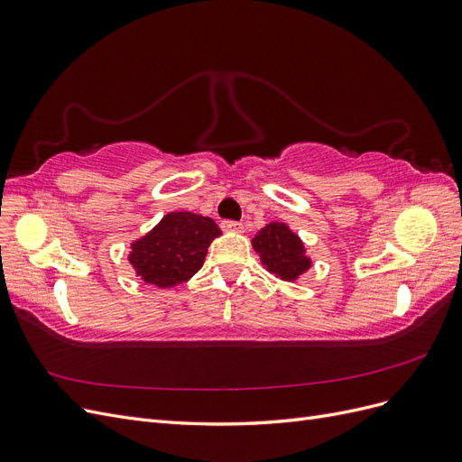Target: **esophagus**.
<instances>
[{
	"mask_svg": "<svg viewBox=\"0 0 462 462\" xmlns=\"http://www.w3.org/2000/svg\"><path fill=\"white\" fill-rule=\"evenodd\" d=\"M221 229H223V231L241 233V231H243V223H241V221H233V219H223V221H221Z\"/></svg>",
	"mask_w": 462,
	"mask_h": 462,
	"instance_id": "1",
	"label": "esophagus"
}]
</instances>
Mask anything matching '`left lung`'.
Returning a JSON list of instances; mask_svg holds the SVG:
<instances>
[{
  "label": "left lung",
  "mask_w": 462,
  "mask_h": 462,
  "mask_svg": "<svg viewBox=\"0 0 462 462\" xmlns=\"http://www.w3.org/2000/svg\"><path fill=\"white\" fill-rule=\"evenodd\" d=\"M253 246L268 272L285 282H295L310 268V258L304 254L300 239L285 223H268L253 239Z\"/></svg>",
  "instance_id": "8db88e82"
}]
</instances>
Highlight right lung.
<instances>
[{
  "mask_svg": "<svg viewBox=\"0 0 462 462\" xmlns=\"http://www.w3.org/2000/svg\"><path fill=\"white\" fill-rule=\"evenodd\" d=\"M221 231L214 219L190 214H167L146 236L133 243L131 263L146 283L167 289L197 273L208 246Z\"/></svg>",
  "mask_w": 462,
  "mask_h": 462,
  "instance_id": "add662e5",
  "label": "right lung"
}]
</instances>
